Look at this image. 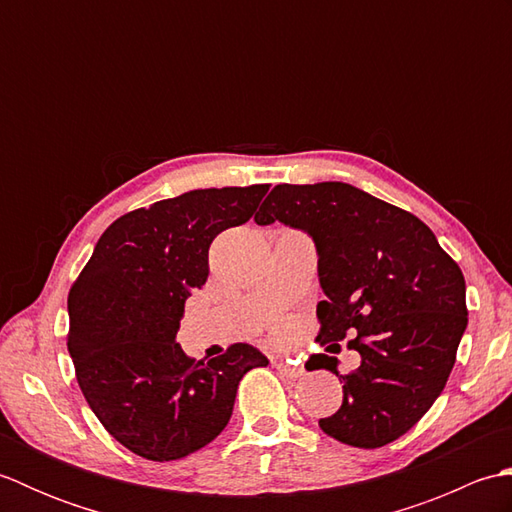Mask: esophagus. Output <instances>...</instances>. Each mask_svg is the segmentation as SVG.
I'll list each match as a JSON object with an SVG mask.
<instances>
[{"instance_id":"1","label":"esophagus","mask_w":512,"mask_h":512,"mask_svg":"<svg viewBox=\"0 0 512 512\" xmlns=\"http://www.w3.org/2000/svg\"><path fill=\"white\" fill-rule=\"evenodd\" d=\"M275 367H277L279 372L284 374L286 378H290V380H297V378L303 376V367L292 365L290 361H275Z\"/></svg>"}]
</instances>
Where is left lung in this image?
<instances>
[{"mask_svg": "<svg viewBox=\"0 0 512 512\" xmlns=\"http://www.w3.org/2000/svg\"><path fill=\"white\" fill-rule=\"evenodd\" d=\"M306 231L319 253L321 330L317 341L347 334L361 365L339 374L336 358L312 356L343 383V405L319 427L358 449L398 440L442 394L469 323L460 266L431 228L409 211L345 182L277 184L255 215Z\"/></svg>", "mask_w": 512, "mask_h": 512, "instance_id": "1", "label": "left lung"}]
</instances>
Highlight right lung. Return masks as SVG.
<instances>
[{
  "instance_id": "right-lung-1",
  "label": "right lung",
  "mask_w": 512,
  "mask_h": 512,
  "mask_svg": "<svg viewBox=\"0 0 512 512\" xmlns=\"http://www.w3.org/2000/svg\"><path fill=\"white\" fill-rule=\"evenodd\" d=\"M268 184L195 189L118 217L70 288L68 352L112 438L145 460L187 458L231 420L239 380L268 358L233 343L195 361L176 343L184 301L209 277V246L253 217Z\"/></svg>"
}]
</instances>
